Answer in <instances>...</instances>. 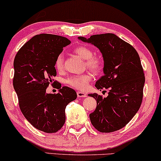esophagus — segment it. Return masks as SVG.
<instances>
[{
	"label": "esophagus",
	"instance_id": "esophagus-1",
	"mask_svg": "<svg viewBox=\"0 0 161 161\" xmlns=\"http://www.w3.org/2000/svg\"><path fill=\"white\" fill-rule=\"evenodd\" d=\"M77 96L80 97V98H82V97H87V94L85 93V92H78Z\"/></svg>",
	"mask_w": 161,
	"mask_h": 161
}]
</instances>
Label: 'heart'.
Segmentation results:
<instances>
[{"label": "heart", "mask_w": 161, "mask_h": 161, "mask_svg": "<svg viewBox=\"0 0 161 161\" xmlns=\"http://www.w3.org/2000/svg\"><path fill=\"white\" fill-rule=\"evenodd\" d=\"M74 53L85 60V66L95 74H99L103 69L102 59L98 56H93V52L85 46L76 47ZM55 67L57 71H61L64 69V58L63 54H59L55 60ZM92 80V75L90 73H84L78 75L71 76L66 80V83L71 87L78 90H85L88 84Z\"/></svg>", "instance_id": "b5f03b06"}]
</instances>
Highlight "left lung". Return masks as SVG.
<instances>
[{
	"label": "left lung",
	"instance_id": "1",
	"mask_svg": "<svg viewBox=\"0 0 161 161\" xmlns=\"http://www.w3.org/2000/svg\"><path fill=\"white\" fill-rule=\"evenodd\" d=\"M79 39L91 43L101 50L104 75L95 86L100 90H109L106 98L89 94L97 101L96 110L90 114L92 125L101 133L118 130L134 117L143 99L145 76L139 54L113 33L93 35L88 39L80 36Z\"/></svg>",
	"mask_w": 161,
	"mask_h": 161
}]
</instances>
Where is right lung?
<instances>
[{
	"mask_svg": "<svg viewBox=\"0 0 161 161\" xmlns=\"http://www.w3.org/2000/svg\"><path fill=\"white\" fill-rule=\"evenodd\" d=\"M70 44L71 41L63 36L36 35L19 49L14 61L13 85L20 110L31 125L43 132L60 130L65 122V107L77 97L75 90L61 87L60 83L58 93L46 92L57 75L55 58Z\"/></svg>",
	"mask_w": 161,
	"mask_h": 161,
	"instance_id": "add662e5",
	"label": "right lung"
}]
</instances>
